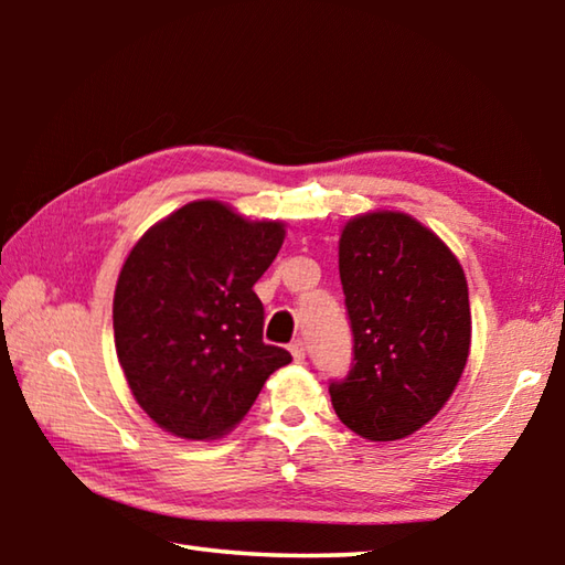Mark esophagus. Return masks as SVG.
<instances>
[{"instance_id": "1", "label": "esophagus", "mask_w": 565, "mask_h": 565, "mask_svg": "<svg viewBox=\"0 0 565 565\" xmlns=\"http://www.w3.org/2000/svg\"><path fill=\"white\" fill-rule=\"evenodd\" d=\"M289 351H291V356H294L296 363H303V359H306V347H303L301 339H296V341L291 343V347H289Z\"/></svg>"}]
</instances>
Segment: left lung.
Masks as SVG:
<instances>
[{
	"label": "left lung",
	"instance_id": "obj_1",
	"mask_svg": "<svg viewBox=\"0 0 565 565\" xmlns=\"http://www.w3.org/2000/svg\"><path fill=\"white\" fill-rule=\"evenodd\" d=\"M339 274L353 331V366L329 386L351 431L398 441L451 398L471 351L463 266L431 228L404 212L349 218Z\"/></svg>",
	"mask_w": 565,
	"mask_h": 565
}]
</instances>
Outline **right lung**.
Wrapping results in <instances>:
<instances>
[{
  "label": "right lung",
  "instance_id": "add662e5",
  "mask_svg": "<svg viewBox=\"0 0 565 565\" xmlns=\"http://www.w3.org/2000/svg\"><path fill=\"white\" fill-rule=\"evenodd\" d=\"M286 236L216 199L189 202L131 246L114 289V343L131 396L171 436L232 431L291 353L264 343L254 284Z\"/></svg>",
  "mask_w": 565,
  "mask_h": 565
}]
</instances>
